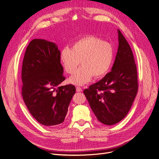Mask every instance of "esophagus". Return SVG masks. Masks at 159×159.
<instances>
[{
  "instance_id": "1",
  "label": "esophagus",
  "mask_w": 159,
  "mask_h": 159,
  "mask_svg": "<svg viewBox=\"0 0 159 159\" xmlns=\"http://www.w3.org/2000/svg\"><path fill=\"white\" fill-rule=\"evenodd\" d=\"M76 92H82V91H83V90H82L81 88L79 87V86L76 88Z\"/></svg>"
}]
</instances>
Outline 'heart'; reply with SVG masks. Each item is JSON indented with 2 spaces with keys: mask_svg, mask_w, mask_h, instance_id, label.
<instances>
[{
  "mask_svg": "<svg viewBox=\"0 0 159 159\" xmlns=\"http://www.w3.org/2000/svg\"><path fill=\"white\" fill-rule=\"evenodd\" d=\"M113 49L109 43L99 38L89 35L75 43L71 48L65 47L60 52V59L64 70L73 74L70 83L83 85L92 79H99L106 74L113 60Z\"/></svg>",
  "mask_w": 159,
  "mask_h": 159,
  "instance_id": "obj_1",
  "label": "heart"
}]
</instances>
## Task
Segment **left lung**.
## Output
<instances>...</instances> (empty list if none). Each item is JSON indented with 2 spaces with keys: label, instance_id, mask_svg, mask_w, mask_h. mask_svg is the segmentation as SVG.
I'll return each instance as SVG.
<instances>
[{
  "label": "left lung",
  "instance_id": "obj_1",
  "mask_svg": "<svg viewBox=\"0 0 159 159\" xmlns=\"http://www.w3.org/2000/svg\"><path fill=\"white\" fill-rule=\"evenodd\" d=\"M112 70L83 92L98 120L113 125L125 118L138 90L136 64L130 45L120 30Z\"/></svg>",
  "mask_w": 159,
  "mask_h": 159
}]
</instances>
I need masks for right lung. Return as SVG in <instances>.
I'll return each instance as SVG.
<instances>
[{
	"label": "right lung",
	"instance_id": "1",
	"mask_svg": "<svg viewBox=\"0 0 159 159\" xmlns=\"http://www.w3.org/2000/svg\"><path fill=\"white\" fill-rule=\"evenodd\" d=\"M57 46L33 39L27 46L21 69V94L31 115L41 125L54 126L64 121L75 94L74 85L60 84L66 79Z\"/></svg>",
	"mask_w": 159,
	"mask_h": 159
}]
</instances>
